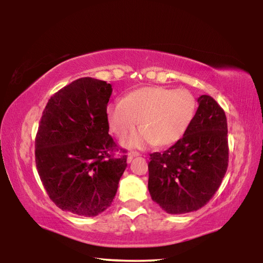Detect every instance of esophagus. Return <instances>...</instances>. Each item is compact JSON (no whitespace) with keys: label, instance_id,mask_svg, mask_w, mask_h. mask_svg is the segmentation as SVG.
I'll return each mask as SVG.
<instances>
[{"label":"esophagus","instance_id":"esophagus-1","mask_svg":"<svg viewBox=\"0 0 263 263\" xmlns=\"http://www.w3.org/2000/svg\"><path fill=\"white\" fill-rule=\"evenodd\" d=\"M140 153L139 152H136V151H132V152L128 153V160H131L132 158H136V157H139Z\"/></svg>","mask_w":263,"mask_h":263}]
</instances>
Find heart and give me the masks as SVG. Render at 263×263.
Returning a JSON list of instances; mask_svg holds the SVG:
<instances>
[{"instance_id":"obj_1","label":"heart","mask_w":263,"mask_h":263,"mask_svg":"<svg viewBox=\"0 0 263 263\" xmlns=\"http://www.w3.org/2000/svg\"><path fill=\"white\" fill-rule=\"evenodd\" d=\"M197 102L186 89L144 87L122 101L109 104L106 117L111 132L124 138L140 121V131L125 141L128 147L144 148L157 144L169 146L183 137L193 123Z\"/></svg>"}]
</instances>
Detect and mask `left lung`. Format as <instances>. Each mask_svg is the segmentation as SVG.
<instances>
[{
    "label": "left lung",
    "instance_id": "left-lung-1",
    "mask_svg": "<svg viewBox=\"0 0 263 263\" xmlns=\"http://www.w3.org/2000/svg\"><path fill=\"white\" fill-rule=\"evenodd\" d=\"M189 130L172 147L151 154V197L171 215L205 205L221 184L229 166L228 122L221 106L209 95L198 97Z\"/></svg>",
    "mask_w": 263,
    "mask_h": 263
}]
</instances>
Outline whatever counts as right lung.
I'll use <instances>...</instances> for the list:
<instances>
[{"instance_id":"1","label":"right lung","mask_w":263,"mask_h":263,"mask_svg":"<svg viewBox=\"0 0 263 263\" xmlns=\"http://www.w3.org/2000/svg\"><path fill=\"white\" fill-rule=\"evenodd\" d=\"M110 83L81 78L48 100L35 136V166L61 210L95 217L110 206L127 166L109 135ZM121 152H125L121 149Z\"/></svg>"}]
</instances>
